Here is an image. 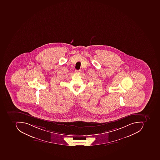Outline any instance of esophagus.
I'll return each instance as SVG.
<instances>
[{
  "label": "esophagus",
  "mask_w": 160,
  "mask_h": 160,
  "mask_svg": "<svg viewBox=\"0 0 160 160\" xmlns=\"http://www.w3.org/2000/svg\"><path fill=\"white\" fill-rule=\"evenodd\" d=\"M82 71L81 70H75V72H76V73H78V74H80L81 73Z\"/></svg>",
  "instance_id": "obj_1"
}]
</instances>
